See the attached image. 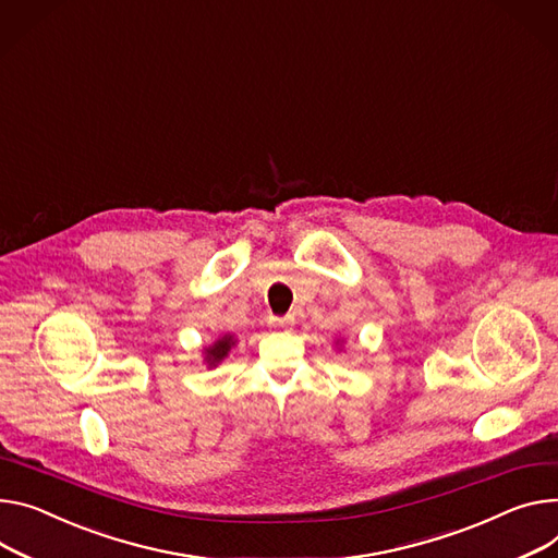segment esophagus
<instances>
[{
	"instance_id": "obj_1",
	"label": "esophagus",
	"mask_w": 558,
	"mask_h": 558,
	"mask_svg": "<svg viewBox=\"0 0 558 558\" xmlns=\"http://www.w3.org/2000/svg\"><path fill=\"white\" fill-rule=\"evenodd\" d=\"M272 322H275V326H283L286 324V319H281V317H272Z\"/></svg>"
}]
</instances>
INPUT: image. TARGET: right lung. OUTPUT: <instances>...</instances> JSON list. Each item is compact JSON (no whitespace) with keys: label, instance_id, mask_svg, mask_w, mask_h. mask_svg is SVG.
<instances>
[{"label":"right lung","instance_id":"add662e5","mask_svg":"<svg viewBox=\"0 0 558 558\" xmlns=\"http://www.w3.org/2000/svg\"><path fill=\"white\" fill-rule=\"evenodd\" d=\"M234 347V339L230 337V335H226V337H221L217 344H214L209 351H207V362L209 364H217V362H221L226 355H228V351Z\"/></svg>","mask_w":558,"mask_h":558}]
</instances>
